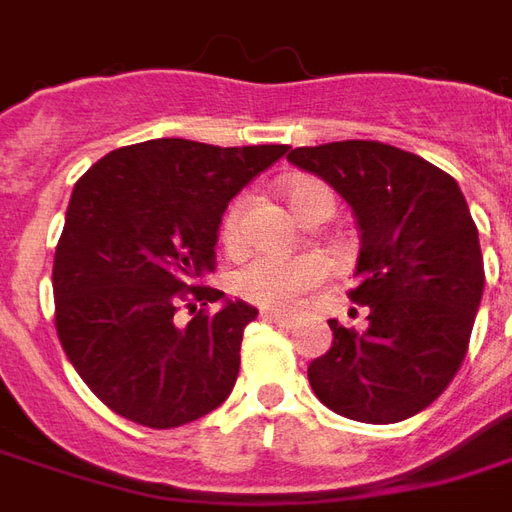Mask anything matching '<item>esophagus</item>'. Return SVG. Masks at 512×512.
<instances>
[{"label":"esophagus","mask_w":512,"mask_h":512,"mask_svg":"<svg viewBox=\"0 0 512 512\" xmlns=\"http://www.w3.org/2000/svg\"><path fill=\"white\" fill-rule=\"evenodd\" d=\"M260 318L268 323H277V326H282V329H293V326H296V318H290V315H279V312H263Z\"/></svg>","instance_id":"obj_1"}]
</instances>
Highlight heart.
Returning a JSON list of instances; mask_svg holds the SVG:
<instances>
[{"label":"heart","instance_id":"1","mask_svg":"<svg viewBox=\"0 0 512 512\" xmlns=\"http://www.w3.org/2000/svg\"><path fill=\"white\" fill-rule=\"evenodd\" d=\"M288 202L299 219H307L312 211H334V194L318 180H299L288 189ZM244 211L246 200L230 202L219 224V238L227 249L244 244ZM329 263L318 255L279 257L255 255L233 271V290L249 304L263 310L290 312L310 296L312 290L329 282Z\"/></svg>","mask_w":512,"mask_h":512}]
</instances>
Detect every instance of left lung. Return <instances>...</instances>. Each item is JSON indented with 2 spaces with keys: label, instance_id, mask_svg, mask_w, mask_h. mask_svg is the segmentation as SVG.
<instances>
[{
  "label": "left lung",
  "instance_id": "1",
  "mask_svg": "<svg viewBox=\"0 0 512 512\" xmlns=\"http://www.w3.org/2000/svg\"><path fill=\"white\" fill-rule=\"evenodd\" d=\"M288 161L343 194L362 233V282L348 299L367 307V329L329 321L332 348L307 370L312 392L356 422L414 417L461 370L483 299L469 205L444 169L384 142L296 147Z\"/></svg>",
  "mask_w": 512,
  "mask_h": 512
}]
</instances>
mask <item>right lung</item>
Here are the masks:
<instances>
[{"mask_svg": "<svg viewBox=\"0 0 512 512\" xmlns=\"http://www.w3.org/2000/svg\"><path fill=\"white\" fill-rule=\"evenodd\" d=\"M288 145L216 147L150 139L117 147L73 186L54 252V326L93 395L120 417L167 430L233 392L255 307L222 290L216 233L227 202ZM190 310L180 327L174 315Z\"/></svg>", "mask_w": 512, "mask_h": 512, "instance_id": "obj_1", "label": "right lung"}]
</instances>
